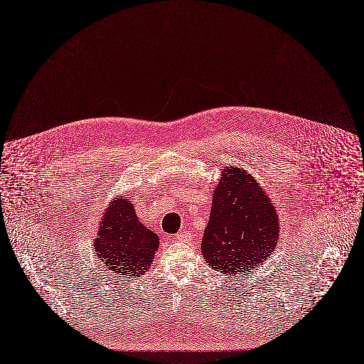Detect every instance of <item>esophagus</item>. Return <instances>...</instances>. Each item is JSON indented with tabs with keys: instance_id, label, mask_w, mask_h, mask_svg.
I'll use <instances>...</instances> for the list:
<instances>
[{
	"instance_id": "esophagus-1",
	"label": "esophagus",
	"mask_w": 364,
	"mask_h": 364,
	"mask_svg": "<svg viewBox=\"0 0 364 364\" xmlns=\"http://www.w3.org/2000/svg\"><path fill=\"white\" fill-rule=\"evenodd\" d=\"M175 239L181 240V242H189L191 240V235L186 230H181V232H178L175 235Z\"/></svg>"
}]
</instances>
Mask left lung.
I'll list each match as a JSON object with an SVG mask.
<instances>
[{"label":"left lung","mask_w":364,"mask_h":364,"mask_svg":"<svg viewBox=\"0 0 364 364\" xmlns=\"http://www.w3.org/2000/svg\"><path fill=\"white\" fill-rule=\"evenodd\" d=\"M278 228L275 208L258 182L235 164L225 167L201 243L207 264L230 279L245 275L274 252Z\"/></svg>","instance_id":"left-lung-1"}]
</instances>
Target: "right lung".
I'll use <instances>...</instances> for the list:
<instances>
[{"mask_svg": "<svg viewBox=\"0 0 364 364\" xmlns=\"http://www.w3.org/2000/svg\"><path fill=\"white\" fill-rule=\"evenodd\" d=\"M159 246V236L138 220L127 195L114 198L102 218L95 240L97 258L125 279L144 274Z\"/></svg>", "mask_w": 364, "mask_h": 364, "instance_id": "right-lung-1", "label": "right lung"}]
</instances>
